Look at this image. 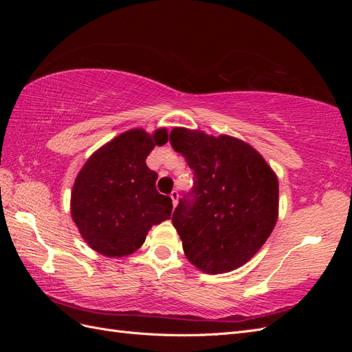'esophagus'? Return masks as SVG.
<instances>
[{"mask_svg": "<svg viewBox=\"0 0 352 352\" xmlns=\"http://www.w3.org/2000/svg\"><path fill=\"white\" fill-rule=\"evenodd\" d=\"M170 198H172V201H173V206L176 207V204H177V199H179V192H177V190H173V192L170 194Z\"/></svg>", "mask_w": 352, "mask_h": 352, "instance_id": "34e87169", "label": "esophagus"}]
</instances>
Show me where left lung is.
<instances>
[{
	"instance_id": "obj_1",
	"label": "left lung",
	"mask_w": 352,
	"mask_h": 352,
	"mask_svg": "<svg viewBox=\"0 0 352 352\" xmlns=\"http://www.w3.org/2000/svg\"><path fill=\"white\" fill-rule=\"evenodd\" d=\"M170 144L195 179L172 217L186 258L211 274L238 269L263 247L278 221V177L236 138L175 127Z\"/></svg>"
}]
</instances>
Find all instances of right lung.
Segmentation results:
<instances>
[{
	"label": "right lung",
	"mask_w": 352,
	"mask_h": 352,
	"mask_svg": "<svg viewBox=\"0 0 352 352\" xmlns=\"http://www.w3.org/2000/svg\"><path fill=\"white\" fill-rule=\"evenodd\" d=\"M168 140L132 129L95 151L74 180L70 210L89 247L105 257H123L144 243L154 225L170 219L172 198L158 194L157 173L145 160Z\"/></svg>",
	"instance_id": "obj_1"
}]
</instances>
